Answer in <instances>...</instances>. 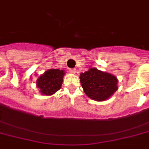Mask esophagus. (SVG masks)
I'll return each instance as SVG.
<instances>
[{
	"label": "esophagus",
	"mask_w": 149,
	"mask_h": 149,
	"mask_svg": "<svg viewBox=\"0 0 149 149\" xmlns=\"http://www.w3.org/2000/svg\"><path fill=\"white\" fill-rule=\"evenodd\" d=\"M70 72L71 74H75L76 73V69H70Z\"/></svg>",
	"instance_id": "obj_1"
}]
</instances>
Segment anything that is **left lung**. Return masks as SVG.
<instances>
[{"mask_svg": "<svg viewBox=\"0 0 149 149\" xmlns=\"http://www.w3.org/2000/svg\"><path fill=\"white\" fill-rule=\"evenodd\" d=\"M80 82L88 97L97 102L106 101L118 91V80L113 74L90 68L80 74Z\"/></svg>", "mask_w": 149, "mask_h": 149, "instance_id": "obj_1", "label": "left lung"}]
</instances>
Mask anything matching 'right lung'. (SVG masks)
<instances>
[{
    "mask_svg": "<svg viewBox=\"0 0 149 149\" xmlns=\"http://www.w3.org/2000/svg\"><path fill=\"white\" fill-rule=\"evenodd\" d=\"M65 74L63 70L58 69L46 70L36 80V86L40 89V94L51 96L56 93L61 88Z\"/></svg>",
    "mask_w": 149,
    "mask_h": 149,
    "instance_id": "right-lung-1",
    "label": "right lung"
}]
</instances>
